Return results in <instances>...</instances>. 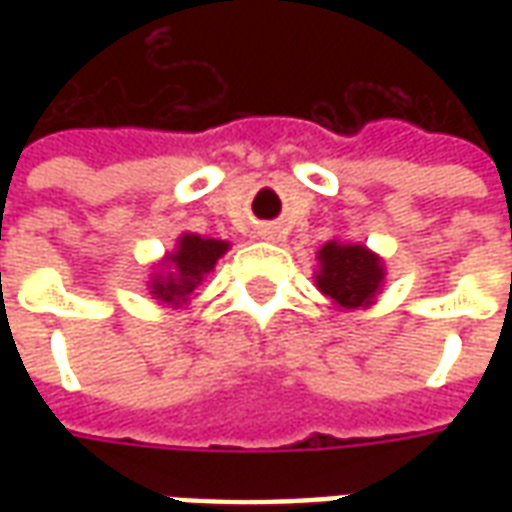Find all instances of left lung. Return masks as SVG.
<instances>
[{
  "label": "left lung",
  "mask_w": 512,
  "mask_h": 512,
  "mask_svg": "<svg viewBox=\"0 0 512 512\" xmlns=\"http://www.w3.org/2000/svg\"><path fill=\"white\" fill-rule=\"evenodd\" d=\"M318 260H321V271L315 279L318 288L323 296L334 299L345 310L370 304L384 279L381 260L359 244L329 241L318 252Z\"/></svg>",
  "instance_id": "left-lung-1"
}]
</instances>
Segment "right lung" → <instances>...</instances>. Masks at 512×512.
I'll use <instances>...</instances> for the list:
<instances>
[{
  "label": "right lung",
  "mask_w": 512,
  "mask_h": 512,
  "mask_svg": "<svg viewBox=\"0 0 512 512\" xmlns=\"http://www.w3.org/2000/svg\"><path fill=\"white\" fill-rule=\"evenodd\" d=\"M227 252L224 241L200 238V235H183L178 252L169 255L167 277L153 279V296L167 304H180L194 293L202 277L213 271L216 260Z\"/></svg>",
  "instance_id": "add662e5"
}]
</instances>
